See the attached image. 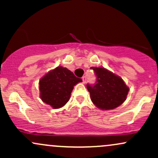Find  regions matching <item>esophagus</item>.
<instances>
[{"instance_id":"1","label":"esophagus","mask_w":158,"mask_h":158,"mask_svg":"<svg viewBox=\"0 0 158 158\" xmlns=\"http://www.w3.org/2000/svg\"><path fill=\"white\" fill-rule=\"evenodd\" d=\"M81 79H82V82H83V83L86 82V80H87L86 77H83L82 78H81Z\"/></svg>"}]
</instances>
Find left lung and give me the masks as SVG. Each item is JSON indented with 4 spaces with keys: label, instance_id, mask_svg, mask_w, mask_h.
Instances as JSON below:
<instances>
[{
    "label": "left lung",
    "instance_id": "obj_1",
    "mask_svg": "<svg viewBox=\"0 0 158 158\" xmlns=\"http://www.w3.org/2000/svg\"><path fill=\"white\" fill-rule=\"evenodd\" d=\"M97 80L94 85L87 84L90 99L97 108L102 110L114 109L126 100L128 87L119 77L102 68H90Z\"/></svg>",
    "mask_w": 158,
    "mask_h": 158
}]
</instances>
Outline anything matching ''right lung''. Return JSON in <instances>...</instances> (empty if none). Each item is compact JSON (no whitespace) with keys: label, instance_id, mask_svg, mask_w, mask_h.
I'll list each match as a JSON object with an SVG mask.
<instances>
[{"label":"right lung","instance_id":"add662e5","mask_svg":"<svg viewBox=\"0 0 158 158\" xmlns=\"http://www.w3.org/2000/svg\"><path fill=\"white\" fill-rule=\"evenodd\" d=\"M81 81L68 69L57 67L39 81L41 99L53 108H61L70 99L74 85Z\"/></svg>","mask_w":158,"mask_h":158}]
</instances>
